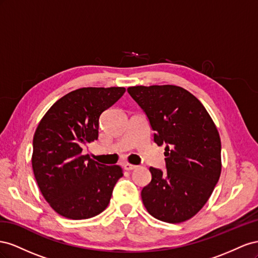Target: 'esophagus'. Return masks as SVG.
<instances>
[{"mask_svg":"<svg viewBox=\"0 0 258 258\" xmlns=\"http://www.w3.org/2000/svg\"><path fill=\"white\" fill-rule=\"evenodd\" d=\"M123 167H124V170L132 171V170H135V168H136L137 166H136V165H133V164H130V163H124V164H123Z\"/></svg>","mask_w":258,"mask_h":258,"instance_id":"obj_1","label":"esophagus"}]
</instances>
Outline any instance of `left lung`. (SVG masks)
<instances>
[{"instance_id":"obj_1","label":"left lung","mask_w":258,"mask_h":258,"mask_svg":"<svg viewBox=\"0 0 258 258\" xmlns=\"http://www.w3.org/2000/svg\"><path fill=\"white\" fill-rule=\"evenodd\" d=\"M128 94L148 117L153 141L165 144V167H150L143 188L145 208L154 218L177 224L208 202L222 172L218 131L201 101L175 85L132 86Z\"/></svg>"}]
</instances>
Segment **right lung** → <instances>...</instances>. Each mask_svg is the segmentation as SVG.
Instances as JSON below:
<instances>
[{
  "mask_svg": "<svg viewBox=\"0 0 258 258\" xmlns=\"http://www.w3.org/2000/svg\"><path fill=\"white\" fill-rule=\"evenodd\" d=\"M124 87H83L58 99L33 136L32 168L44 199L58 214L86 219L106 210L122 176L119 165L83 156L82 147L98 139L100 114L119 100Z\"/></svg>",
  "mask_w": 258,
  "mask_h": 258,
  "instance_id": "add662e5",
  "label": "right lung"
}]
</instances>
